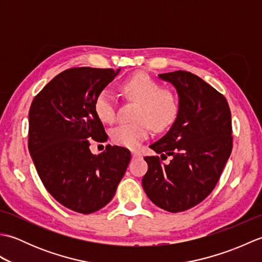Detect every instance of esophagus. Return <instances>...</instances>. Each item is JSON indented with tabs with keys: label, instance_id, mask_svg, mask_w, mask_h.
Here are the masks:
<instances>
[{
	"label": "esophagus",
	"instance_id": "1",
	"mask_svg": "<svg viewBox=\"0 0 262 262\" xmlns=\"http://www.w3.org/2000/svg\"><path fill=\"white\" fill-rule=\"evenodd\" d=\"M132 157H133V159H137V158H141L142 157V154L140 153V152H132Z\"/></svg>",
	"mask_w": 262,
	"mask_h": 262
}]
</instances>
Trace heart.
<instances>
[{
    "instance_id": "heart-1",
    "label": "heart",
    "mask_w": 262,
    "mask_h": 262,
    "mask_svg": "<svg viewBox=\"0 0 262 262\" xmlns=\"http://www.w3.org/2000/svg\"><path fill=\"white\" fill-rule=\"evenodd\" d=\"M120 89L128 99L138 102V107L136 121L119 125L111 132V140L117 145L137 148L147 138L149 126L161 132L173 124L179 113V100L171 89L161 88L157 80L143 72L127 79ZM94 111L105 124L115 122L117 109L113 94L107 90L100 92L94 101Z\"/></svg>"
}]
</instances>
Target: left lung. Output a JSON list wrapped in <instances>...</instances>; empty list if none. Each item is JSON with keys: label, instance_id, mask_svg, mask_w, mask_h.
Masks as SVG:
<instances>
[{"label": "left lung", "instance_id": "1", "mask_svg": "<svg viewBox=\"0 0 262 262\" xmlns=\"http://www.w3.org/2000/svg\"><path fill=\"white\" fill-rule=\"evenodd\" d=\"M159 77L176 88L179 113L169 132L149 145L161 158H144L148 170L142 185L152 203L179 213L202 203L219 182L233 147L231 110L223 94L190 72ZM168 156L170 162L163 164Z\"/></svg>", "mask_w": 262, "mask_h": 262}]
</instances>
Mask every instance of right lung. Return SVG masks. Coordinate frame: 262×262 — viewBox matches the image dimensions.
<instances>
[{
  "label": "right lung",
  "instance_id": "add662e5",
  "mask_svg": "<svg viewBox=\"0 0 262 262\" xmlns=\"http://www.w3.org/2000/svg\"><path fill=\"white\" fill-rule=\"evenodd\" d=\"M120 69H69L48 83L29 110V152L47 191L66 208L81 214L101 209L115 196L130 152L107 145L96 155L92 140L107 142L94 111L98 94Z\"/></svg>",
  "mask_w": 262,
  "mask_h": 262
}]
</instances>
